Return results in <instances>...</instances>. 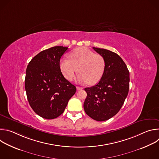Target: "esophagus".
I'll use <instances>...</instances> for the list:
<instances>
[{
	"label": "esophagus",
	"mask_w": 159,
	"mask_h": 159,
	"mask_svg": "<svg viewBox=\"0 0 159 159\" xmlns=\"http://www.w3.org/2000/svg\"><path fill=\"white\" fill-rule=\"evenodd\" d=\"M82 89H83V87H79V86L77 87V90H82Z\"/></svg>",
	"instance_id": "34e87169"
}]
</instances>
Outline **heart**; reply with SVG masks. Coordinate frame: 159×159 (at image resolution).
<instances>
[{
    "instance_id": "b5f03b06",
    "label": "heart",
    "mask_w": 159,
    "mask_h": 159,
    "mask_svg": "<svg viewBox=\"0 0 159 159\" xmlns=\"http://www.w3.org/2000/svg\"><path fill=\"white\" fill-rule=\"evenodd\" d=\"M69 57L70 60L61 58L59 61L60 69L66 80H72L77 71V80L80 83L93 85L101 79L106 67V61L102 55L80 47L72 52Z\"/></svg>"
}]
</instances>
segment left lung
Wrapping results in <instances>:
<instances>
[{"label":"left lung","mask_w":159,"mask_h":159,"mask_svg":"<svg viewBox=\"0 0 159 159\" xmlns=\"http://www.w3.org/2000/svg\"><path fill=\"white\" fill-rule=\"evenodd\" d=\"M93 49L105 59V71L98 84L85 88L84 108L89 116L103 121L116 115L123 105L128 94L129 72L118 54L103 48Z\"/></svg>","instance_id":"left-lung-1"}]
</instances>
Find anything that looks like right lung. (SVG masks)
Instances as JSON below:
<instances>
[{
	"instance_id": "add662e5",
	"label": "right lung",
	"mask_w": 159,
	"mask_h": 159,
	"mask_svg": "<svg viewBox=\"0 0 159 159\" xmlns=\"http://www.w3.org/2000/svg\"><path fill=\"white\" fill-rule=\"evenodd\" d=\"M67 47L57 46L43 50L29 63L25 89L30 106L39 116L52 120L63 112L76 87L63 75L59 61Z\"/></svg>"
}]
</instances>
